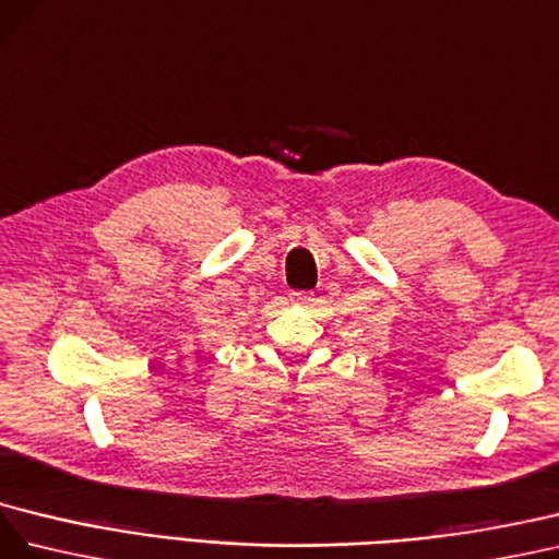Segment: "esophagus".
Instances as JSON below:
<instances>
[{"label": "esophagus", "instance_id": "34e87169", "mask_svg": "<svg viewBox=\"0 0 559 559\" xmlns=\"http://www.w3.org/2000/svg\"><path fill=\"white\" fill-rule=\"evenodd\" d=\"M311 297H313L311 293H290L293 305H309Z\"/></svg>", "mask_w": 559, "mask_h": 559}]
</instances>
